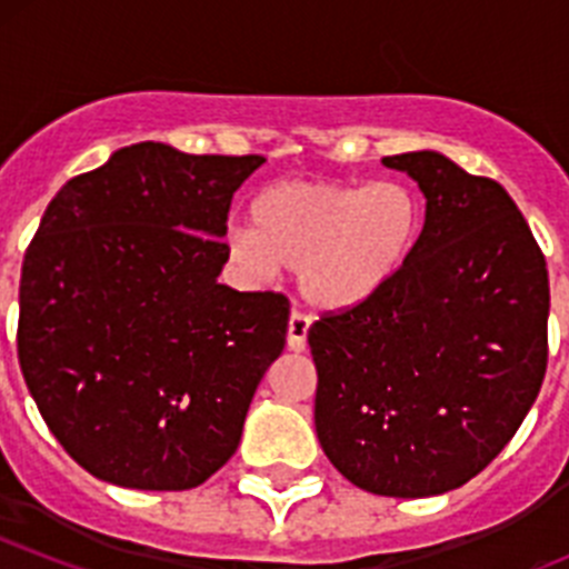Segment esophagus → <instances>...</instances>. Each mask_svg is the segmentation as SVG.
Masks as SVG:
<instances>
[{"label": "esophagus", "mask_w": 569, "mask_h": 569, "mask_svg": "<svg viewBox=\"0 0 569 569\" xmlns=\"http://www.w3.org/2000/svg\"><path fill=\"white\" fill-rule=\"evenodd\" d=\"M308 328H310L308 316L293 310L288 321V347L293 350V353H301V350L308 347Z\"/></svg>", "instance_id": "obj_1"}]
</instances>
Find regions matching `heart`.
<instances>
[{"label": "heart", "instance_id": "obj_1", "mask_svg": "<svg viewBox=\"0 0 569 569\" xmlns=\"http://www.w3.org/2000/svg\"><path fill=\"white\" fill-rule=\"evenodd\" d=\"M421 202L396 179L370 184L279 182L250 204V228L228 233L230 259L253 279L299 270V288L319 310L373 299L416 248Z\"/></svg>", "mask_w": 569, "mask_h": 569}]
</instances>
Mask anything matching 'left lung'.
Listing matches in <instances>:
<instances>
[{
  "label": "left lung",
  "instance_id": "obj_1",
  "mask_svg": "<svg viewBox=\"0 0 569 569\" xmlns=\"http://www.w3.org/2000/svg\"><path fill=\"white\" fill-rule=\"evenodd\" d=\"M381 162L419 182L425 228L373 299L310 325L313 416L347 481L421 499L479 476L525 421L547 370L550 279L496 179L436 150Z\"/></svg>",
  "mask_w": 569,
  "mask_h": 569
}]
</instances>
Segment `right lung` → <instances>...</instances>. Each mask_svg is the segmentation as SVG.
Instances as JSON below:
<instances>
[{"label":"right lung","instance_id":"obj_1","mask_svg":"<svg viewBox=\"0 0 569 569\" xmlns=\"http://www.w3.org/2000/svg\"><path fill=\"white\" fill-rule=\"evenodd\" d=\"M261 162L139 142L44 210L19 281V367L90 476L190 490L236 453L290 316L288 296L216 281L233 193Z\"/></svg>","mask_w":569,"mask_h":569}]
</instances>
